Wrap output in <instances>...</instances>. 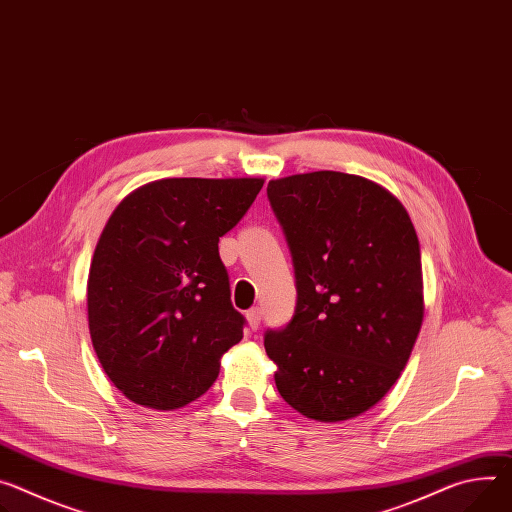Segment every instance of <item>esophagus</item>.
<instances>
[{"label": "esophagus", "mask_w": 512, "mask_h": 512, "mask_svg": "<svg viewBox=\"0 0 512 512\" xmlns=\"http://www.w3.org/2000/svg\"><path fill=\"white\" fill-rule=\"evenodd\" d=\"M245 316H247L249 329H251V331H257V329H259V324H261V310H259V308H251Z\"/></svg>", "instance_id": "1"}]
</instances>
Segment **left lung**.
<instances>
[{
	"label": "left lung",
	"mask_w": 512,
	"mask_h": 512,
	"mask_svg": "<svg viewBox=\"0 0 512 512\" xmlns=\"http://www.w3.org/2000/svg\"><path fill=\"white\" fill-rule=\"evenodd\" d=\"M267 196L298 290L292 322L265 335L277 392L312 421H349L390 392L421 331L416 230L402 202L361 175H288Z\"/></svg>",
	"instance_id": "left-lung-1"
}]
</instances>
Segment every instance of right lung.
<instances>
[{
    "mask_svg": "<svg viewBox=\"0 0 512 512\" xmlns=\"http://www.w3.org/2000/svg\"><path fill=\"white\" fill-rule=\"evenodd\" d=\"M263 177H165L130 192L108 218L87 277L91 345L134 404L175 410L216 382L243 339L218 241Z\"/></svg>",
    "mask_w": 512,
    "mask_h": 512,
    "instance_id": "obj_1",
    "label": "right lung"
}]
</instances>
